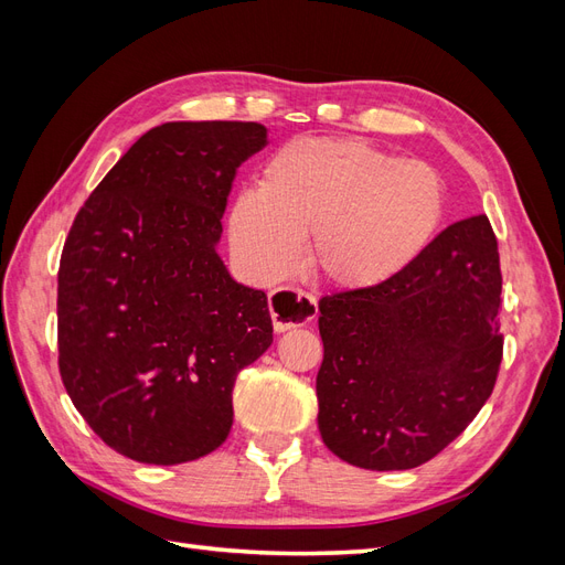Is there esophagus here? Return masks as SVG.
Wrapping results in <instances>:
<instances>
[{"label": "esophagus", "mask_w": 565, "mask_h": 565, "mask_svg": "<svg viewBox=\"0 0 565 565\" xmlns=\"http://www.w3.org/2000/svg\"><path fill=\"white\" fill-rule=\"evenodd\" d=\"M268 311L276 332H287L299 324L311 322L318 316V301L313 295L297 287H278L268 297Z\"/></svg>", "instance_id": "34e87169"}]
</instances>
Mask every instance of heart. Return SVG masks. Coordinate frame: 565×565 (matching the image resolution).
Returning a JSON list of instances; mask_svg holds the SVG:
<instances>
[{"label": "heart", "mask_w": 565, "mask_h": 565, "mask_svg": "<svg viewBox=\"0 0 565 565\" xmlns=\"http://www.w3.org/2000/svg\"><path fill=\"white\" fill-rule=\"evenodd\" d=\"M446 212V185L431 164L398 160L363 139H303L280 146L259 188L237 193L228 235L241 264L278 280L301 259L344 289H372L413 266Z\"/></svg>", "instance_id": "obj_1"}]
</instances>
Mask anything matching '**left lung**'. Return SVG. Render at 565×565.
Returning a JSON list of instances; mask_svg holds the SVG:
<instances>
[{"instance_id":"obj_1","label":"left lung","mask_w":565,"mask_h":565,"mask_svg":"<svg viewBox=\"0 0 565 565\" xmlns=\"http://www.w3.org/2000/svg\"><path fill=\"white\" fill-rule=\"evenodd\" d=\"M500 252L486 214L393 280L320 299L318 429L339 459L415 469L467 429L502 363Z\"/></svg>"}]
</instances>
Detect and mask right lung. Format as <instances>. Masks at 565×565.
<instances>
[{
	"instance_id": "right-lung-1",
	"label": "right lung",
	"mask_w": 565,
	"mask_h": 565,
	"mask_svg": "<svg viewBox=\"0 0 565 565\" xmlns=\"http://www.w3.org/2000/svg\"><path fill=\"white\" fill-rule=\"evenodd\" d=\"M259 122H167L96 185L58 268V367L100 440L143 465L210 455L233 424L237 372L273 344L262 289L216 245Z\"/></svg>"
}]
</instances>
